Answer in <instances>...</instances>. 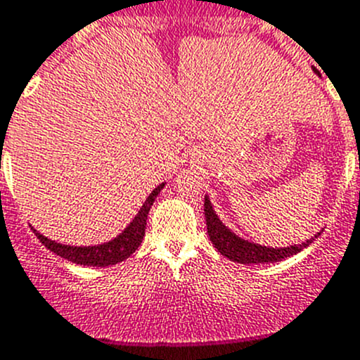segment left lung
Listing matches in <instances>:
<instances>
[{"instance_id":"8db88e82","label":"left lung","mask_w":360,"mask_h":360,"mask_svg":"<svg viewBox=\"0 0 360 360\" xmlns=\"http://www.w3.org/2000/svg\"><path fill=\"white\" fill-rule=\"evenodd\" d=\"M205 219H207L208 237H210L214 248L222 256L231 259V262L244 263V265H252V263H274L290 258V256L297 255L304 248H307L320 235L316 233L309 240L302 242V244L288 245V248H266V245L255 244V242H249L245 238L235 235L228 226L222 224V221L215 214L208 196H205Z\"/></svg>"}]
</instances>
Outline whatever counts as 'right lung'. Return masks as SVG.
<instances>
[{
    "label": "right lung",
    "instance_id": "add662e5",
    "mask_svg": "<svg viewBox=\"0 0 360 360\" xmlns=\"http://www.w3.org/2000/svg\"><path fill=\"white\" fill-rule=\"evenodd\" d=\"M164 189V184L157 186L155 189L150 193V196L146 198V201L143 203V207L139 208L138 215L131 221V224L123 229L122 233L118 235L112 240L104 242V244L98 245H88V248H77V245H65L58 244V242L51 240V238L40 235L37 229H33L40 242L46 245L49 251H53L54 255L61 256V258L68 259L72 263H77V265H88V266H109L116 265V263L127 259L136 249L139 248V244L143 242L146 229V219H148V212L152 208L153 201L159 196L160 191Z\"/></svg>",
    "mask_w": 360,
    "mask_h": 360
}]
</instances>
